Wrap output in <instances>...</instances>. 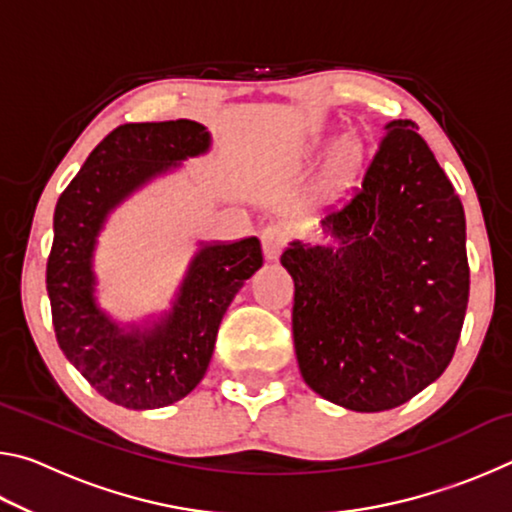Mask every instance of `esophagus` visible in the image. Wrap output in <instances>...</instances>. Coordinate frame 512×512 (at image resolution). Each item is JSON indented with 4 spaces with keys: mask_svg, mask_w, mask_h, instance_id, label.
<instances>
[{
    "mask_svg": "<svg viewBox=\"0 0 512 512\" xmlns=\"http://www.w3.org/2000/svg\"><path fill=\"white\" fill-rule=\"evenodd\" d=\"M259 239H262L264 255L268 259H275L277 255L282 253V248L287 246V230H284L282 225L271 223V225H266V228L262 230V235H259Z\"/></svg>",
    "mask_w": 512,
    "mask_h": 512,
    "instance_id": "1",
    "label": "esophagus"
}]
</instances>
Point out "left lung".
I'll list each match as a JSON object with an SVG mask.
<instances>
[{
  "instance_id": "obj_1",
  "label": "left lung",
  "mask_w": 512,
  "mask_h": 512,
  "mask_svg": "<svg viewBox=\"0 0 512 512\" xmlns=\"http://www.w3.org/2000/svg\"><path fill=\"white\" fill-rule=\"evenodd\" d=\"M413 121L386 124L359 187L327 210L336 246L291 241L293 345L311 391L350 411L395 409L443 375L470 266L461 198Z\"/></svg>"
}]
</instances>
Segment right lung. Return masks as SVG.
I'll list each match as a JSON object with an SVG mask.
<instances>
[{"instance_id": "right-lung-1", "label": "right lung", "mask_w": 512, "mask_h": 512, "mask_svg": "<svg viewBox=\"0 0 512 512\" xmlns=\"http://www.w3.org/2000/svg\"><path fill=\"white\" fill-rule=\"evenodd\" d=\"M210 144L198 121L124 124L103 137L56 203L47 259L56 341L94 391L126 409H160L194 391L210 366L225 309L264 262L257 237L201 244L169 314L144 329L117 325L97 305L92 257L108 214Z\"/></svg>"}]
</instances>
